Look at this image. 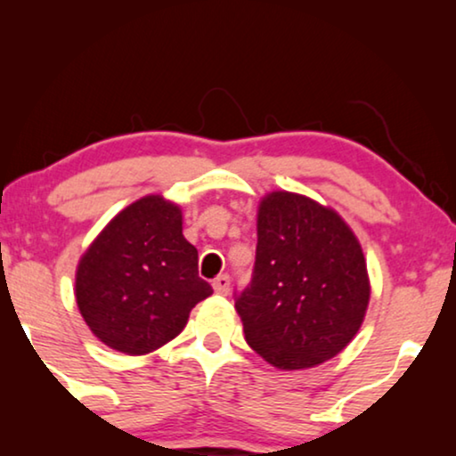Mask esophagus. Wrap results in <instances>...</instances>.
I'll return each mask as SVG.
<instances>
[{"instance_id":"esophagus-1","label":"esophagus","mask_w":456,"mask_h":456,"mask_svg":"<svg viewBox=\"0 0 456 456\" xmlns=\"http://www.w3.org/2000/svg\"><path fill=\"white\" fill-rule=\"evenodd\" d=\"M211 284H214V290L217 292V295H228V290H230V278L226 276V273H222V276H217Z\"/></svg>"}]
</instances>
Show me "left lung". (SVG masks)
<instances>
[{
    "label": "left lung",
    "mask_w": 456,
    "mask_h": 456,
    "mask_svg": "<svg viewBox=\"0 0 456 456\" xmlns=\"http://www.w3.org/2000/svg\"><path fill=\"white\" fill-rule=\"evenodd\" d=\"M370 295L363 248L338 211L289 191L261 199L253 280L234 303L255 353L286 371L336 357Z\"/></svg>",
    "instance_id": "obj_1"
}]
</instances>
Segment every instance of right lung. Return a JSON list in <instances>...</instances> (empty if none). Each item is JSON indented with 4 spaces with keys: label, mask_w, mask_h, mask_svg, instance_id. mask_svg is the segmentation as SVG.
I'll return each mask as SVG.
<instances>
[{
    "label": "right lung",
    "mask_w": 456,
    "mask_h": 456,
    "mask_svg": "<svg viewBox=\"0 0 456 456\" xmlns=\"http://www.w3.org/2000/svg\"><path fill=\"white\" fill-rule=\"evenodd\" d=\"M183 234V209L161 195L124 208L83 253L77 305L91 332L124 354H147L183 332L211 286Z\"/></svg>",
    "instance_id": "right-lung-1"
}]
</instances>
